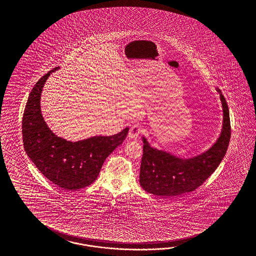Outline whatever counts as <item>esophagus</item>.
Segmentation results:
<instances>
[{"instance_id": "obj_1", "label": "esophagus", "mask_w": 256, "mask_h": 256, "mask_svg": "<svg viewBox=\"0 0 256 256\" xmlns=\"http://www.w3.org/2000/svg\"><path fill=\"white\" fill-rule=\"evenodd\" d=\"M140 133V126H132L128 132V138L132 140H136L139 137Z\"/></svg>"}]
</instances>
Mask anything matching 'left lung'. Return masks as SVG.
I'll use <instances>...</instances> for the list:
<instances>
[{
  "label": "left lung",
  "mask_w": 256,
  "mask_h": 256,
  "mask_svg": "<svg viewBox=\"0 0 256 256\" xmlns=\"http://www.w3.org/2000/svg\"><path fill=\"white\" fill-rule=\"evenodd\" d=\"M222 107V128L217 140L208 150L192 158H179L153 148L142 136L144 154L140 184L149 194L170 197L196 190L210 178L224 158L231 137L229 108L220 89Z\"/></svg>",
  "instance_id": "left-lung-1"
}]
</instances>
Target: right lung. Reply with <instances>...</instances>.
Returning a JSON list of instances; mask_svg holds the SVG:
<instances>
[{"mask_svg":"<svg viewBox=\"0 0 256 256\" xmlns=\"http://www.w3.org/2000/svg\"><path fill=\"white\" fill-rule=\"evenodd\" d=\"M55 68L39 80L29 94L22 118L26 154L41 174L56 186L76 190L98 178L108 156L126 139L128 128L112 136H94L77 142L57 136L44 120L40 100L44 84Z\"/></svg>","mask_w":256,"mask_h":256,"instance_id":"add662e5","label":"right lung"}]
</instances>
